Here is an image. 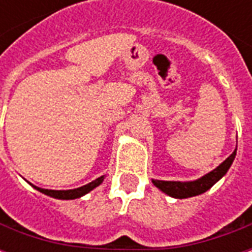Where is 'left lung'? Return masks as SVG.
<instances>
[{"instance_id":"obj_1","label":"left lung","mask_w":252,"mask_h":252,"mask_svg":"<svg viewBox=\"0 0 252 252\" xmlns=\"http://www.w3.org/2000/svg\"><path fill=\"white\" fill-rule=\"evenodd\" d=\"M235 157H236V150L220 166H217L216 169L212 170L211 173H208V174L195 181L181 182V181L153 180V184L158 189L162 190L163 193L169 194L170 197H174V198H189V197L202 194V193H205L206 190L211 189L217 181L221 180L222 177L225 175L228 169L231 167Z\"/></svg>"}]
</instances>
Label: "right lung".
Here are the masks:
<instances>
[{
  "instance_id": "1",
  "label": "right lung",
  "mask_w": 252,
  "mask_h": 252,
  "mask_svg": "<svg viewBox=\"0 0 252 252\" xmlns=\"http://www.w3.org/2000/svg\"><path fill=\"white\" fill-rule=\"evenodd\" d=\"M105 175L99 177L97 180L92 181L88 185H83L81 188H77V189H70V190H50V189H41V188H37V186L32 185V188H35L36 190H39L40 193H44V194L50 195L52 198H58V200H74V198H79L82 195L88 194L89 191H92L94 188H97L98 185L102 184Z\"/></svg>"
}]
</instances>
